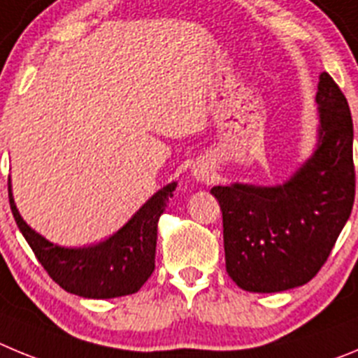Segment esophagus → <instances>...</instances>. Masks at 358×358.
I'll list each match as a JSON object with an SVG mask.
<instances>
[{
  "instance_id": "34e87169",
  "label": "esophagus",
  "mask_w": 358,
  "mask_h": 358,
  "mask_svg": "<svg viewBox=\"0 0 358 358\" xmlns=\"http://www.w3.org/2000/svg\"><path fill=\"white\" fill-rule=\"evenodd\" d=\"M192 176H194L198 182H210V180L214 178V169H212L207 162H199L192 167Z\"/></svg>"
}]
</instances>
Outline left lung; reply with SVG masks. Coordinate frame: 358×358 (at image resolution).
Instances as JSON below:
<instances>
[{
	"label": "left lung",
	"mask_w": 358,
	"mask_h": 358,
	"mask_svg": "<svg viewBox=\"0 0 358 358\" xmlns=\"http://www.w3.org/2000/svg\"><path fill=\"white\" fill-rule=\"evenodd\" d=\"M315 105V150L291 178L210 189L223 212L227 273L244 291L282 292L310 282L352 214L353 121L328 73L320 75Z\"/></svg>",
	"instance_id": "left-lung-1"
}]
</instances>
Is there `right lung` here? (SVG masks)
<instances>
[{"instance_id": "right-lung-1", "label": "right lung", "mask_w": 358, "mask_h": 358, "mask_svg": "<svg viewBox=\"0 0 358 358\" xmlns=\"http://www.w3.org/2000/svg\"><path fill=\"white\" fill-rule=\"evenodd\" d=\"M175 189L176 182L159 189L108 239L91 246L66 248L28 227L15 207L8 180L12 214L38 262L64 291L92 299L134 294L146 283L155 269L157 223Z\"/></svg>"}]
</instances>
